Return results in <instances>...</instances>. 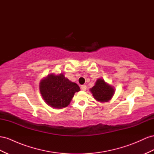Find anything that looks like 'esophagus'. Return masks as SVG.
<instances>
[{
    "label": "esophagus",
    "instance_id": "34e87169",
    "mask_svg": "<svg viewBox=\"0 0 154 154\" xmlns=\"http://www.w3.org/2000/svg\"><path fill=\"white\" fill-rule=\"evenodd\" d=\"M81 89H82V90H83V91H85V90L87 89V86H86L85 85H82L81 86Z\"/></svg>",
    "mask_w": 154,
    "mask_h": 154
}]
</instances>
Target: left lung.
<instances>
[{"mask_svg": "<svg viewBox=\"0 0 154 154\" xmlns=\"http://www.w3.org/2000/svg\"><path fill=\"white\" fill-rule=\"evenodd\" d=\"M90 91L94 98L97 101L102 102L109 100L114 94V89L107 84L102 79H98Z\"/></svg>", "mask_w": 154, "mask_h": 154, "instance_id": "obj_1", "label": "left lung"}]
</instances>
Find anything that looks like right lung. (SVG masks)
<instances>
[{
    "label": "right lung",
    "instance_id": "add662e5",
    "mask_svg": "<svg viewBox=\"0 0 154 154\" xmlns=\"http://www.w3.org/2000/svg\"><path fill=\"white\" fill-rule=\"evenodd\" d=\"M40 93L48 105L55 108L67 107L74 93L80 91L76 83L70 82L63 74L48 75L40 82Z\"/></svg>",
    "mask_w": 154,
    "mask_h": 154
}]
</instances>
